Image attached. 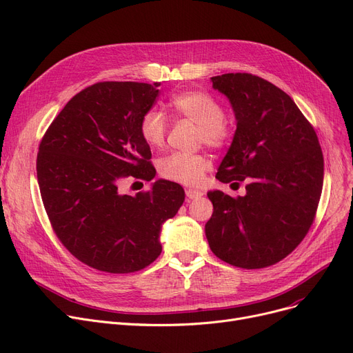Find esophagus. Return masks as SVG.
I'll return each mask as SVG.
<instances>
[{
  "mask_svg": "<svg viewBox=\"0 0 353 353\" xmlns=\"http://www.w3.org/2000/svg\"><path fill=\"white\" fill-rule=\"evenodd\" d=\"M201 196H203V193L200 190H193V189H188L186 190V197L189 200H196V199H199Z\"/></svg>",
  "mask_w": 353,
  "mask_h": 353,
  "instance_id": "obj_1",
  "label": "esophagus"
}]
</instances>
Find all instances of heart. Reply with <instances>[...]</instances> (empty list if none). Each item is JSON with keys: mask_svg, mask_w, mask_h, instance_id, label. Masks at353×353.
Masks as SVG:
<instances>
[{"mask_svg": "<svg viewBox=\"0 0 353 353\" xmlns=\"http://www.w3.org/2000/svg\"><path fill=\"white\" fill-rule=\"evenodd\" d=\"M174 114L197 124L196 140L214 150H223L234 139V123L223 116V105L208 91L188 90L170 100ZM140 136L152 148H160L167 134V120L157 108H148L140 119ZM159 174L184 186H197L210 169V161L203 154L176 152L159 161Z\"/></svg>", "mask_w": 353, "mask_h": 353, "instance_id": "1", "label": "heart"}]
</instances>
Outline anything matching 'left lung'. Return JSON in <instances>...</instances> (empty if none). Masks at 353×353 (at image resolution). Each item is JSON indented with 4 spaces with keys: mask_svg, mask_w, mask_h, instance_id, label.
Listing matches in <instances>:
<instances>
[{
    "mask_svg": "<svg viewBox=\"0 0 353 353\" xmlns=\"http://www.w3.org/2000/svg\"><path fill=\"white\" fill-rule=\"evenodd\" d=\"M230 100L237 128L216 177L246 180V196L209 192L212 252L242 269L281 262L307 234L323 186V154L313 125L283 90L249 72L212 77Z\"/></svg>",
    "mask_w": 353,
    "mask_h": 353,
    "instance_id": "left-lung-1",
    "label": "left lung"
}]
</instances>
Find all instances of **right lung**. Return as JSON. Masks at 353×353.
I'll list each match as a JSON object with an SVG mask.
<instances>
[{
  "mask_svg": "<svg viewBox=\"0 0 353 353\" xmlns=\"http://www.w3.org/2000/svg\"><path fill=\"white\" fill-rule=\"evenodd\" d=\"M160 83L101 81L74 96L52 120L37 154V179L54 233L84 265L133 273L161 253L160 228L184 201L177 183L121 194V180H152V152L140 119Z\"/></svg>",
  "mask_w": 353,
  "mask_h": 353,
  "instance_id": "1",
  "label": "right lung"
}]
</instances>
